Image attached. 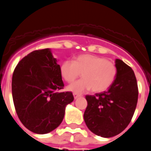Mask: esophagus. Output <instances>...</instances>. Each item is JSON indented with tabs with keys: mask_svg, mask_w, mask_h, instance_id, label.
<instances>
[{
	"mask_svg": "<svg viewBox=\"0 0 151 151\" xmlns=\"http://www.w3.org/2000/svg\"><path fill=\"white\" fill-rule=\"evenodd\" d=\"M73 96H74L75 99H77V98H78L80 97V94H76V93H73Z\"/></svg>",
	"mask_w": 151,
	"mask_h": 151,
	"instance_id": "esophagus-1",
	"label": "esophagus"
}]
</instances>
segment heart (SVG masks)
<instances>
[{
	"instance_id": "b5f03b06",
	"label": "heart",
	"mask_w": 151,
	"mask_h": 151,
	"mask_svg": "<svg viewBox=\"0 0 151 151\" xmlns=\"http://www.w3.org/2000/svg\"><path fill=\"white\" fill-rule=\"evenodd\" d=\"M60 74L66 82H73L81 73L82 79L73 82L67 90L81 94L91 88L101 92L110 87L116 76V67L113 62L103 57L84 54L76 57L73 63L65 60L60 65Z\"/></svg>"
}]
</instances>
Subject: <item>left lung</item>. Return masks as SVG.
I'll list each match as a JSON object with an SVG mask.
<instances>
[{
	"mask_svg": "<svg viewBox=\"0 0 151 151\" xmlns=\"http://www.w3.org/2000/svg\"><path fill=\"white\" fill-rule=\"evenodd\" d=\"M115 66L116 76L108 90L85 97V124L91 132L103 138L117 135L127 127L138 102V85L132 69L119 59H116Z\"/></svg>",
	"mask_w": 151,
	"mask_h": 151,
	"instance_id": "obj_1",
	"label": "left lung"
}]
</instances>
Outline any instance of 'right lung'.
<instances>
[{
  "instance_id": "1",
  "label": "right lung",
  "mask_w": 151,
  "mask_h": 151,
  "mask_svg": "<svg viewBox=\"0 0 151 151\" xmlns=\"http://www.w3.org/2000/svg\"><path fill=\"white\" fill-rule=\"evenodd\" d=\"M58 60L50 48L35 50L21 60L12 78V95L16 111L24 126L36 134L57 129L74 97L58 92L64 87Z\"/></svg>"
}]
</instances>
